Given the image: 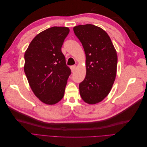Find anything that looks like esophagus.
Here are the masks:
<instances>
[{"instance_id": "1", "label": "esophagus", "mask_w": 147, "mask_h": 147, "mask_svg": "<svg viewBox=\"0 0 147 147\" xmlns=\"http://www.w3.org/2000/svg\"><path fill=\"white\" fill-rule=\"evenodd\" d=\"M76 65H72L70 67V69H71V71H72V72H74L75 70H76Z\"/></svg>"}]
</instances>
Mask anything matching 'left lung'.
<instances>
[{
  "label": "left lung",
  "instance_id": "1",
  "mask_svg": "<svg viewBox=\"0 0 147 147\" xmlns=\"http://www.w3.org/2000/svg\"><path fill=\"white\" fill-rule=\"evenodd\" d=\"M74 31L86 55V77L79 84L80 94L86 103H99L108 96L116 78V50L107 33L96 26L79 25Z\"/></svg>",
  "mask_w": 147,
  "mask_h": 147
}]
</instances>
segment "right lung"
<instances>
[{"label": "right lung", "instance_id": "right-lung-1", "mask_svg": "<svg viewBox=\"0 0 147 147\" xmlns=\"http://www.w3.org/2000/svg\"><path fill=\"white\" fill-rule=\"evenodd\" d=\"M66 27H52L35 36L24 53V70L31 90L43 103L53 105L64 95L71 70L61 51L69 33Z\"/></svg>", "mask_w": 147, "mask_h": 147}]
</instances>
